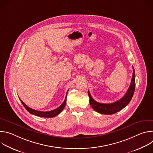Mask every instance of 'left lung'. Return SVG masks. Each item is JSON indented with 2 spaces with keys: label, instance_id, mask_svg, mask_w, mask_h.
<instances>
[{
  "label": "left lung",
  "instance_id": "8db88e82",
  "mask_svg": "<svg viewBox=\"0 0 153 153\" xmlns=\"http://www.w3.org/2000/svg\"><path fill=\"white\" fill-rule=\"evenodd\" d=\"M133 73L130 86L125 96L120 100L111 103H101L95 101L91 97L90 93L88 91L90 97V103L94 110L103 114H113L124 108L131 100L135 90V71L133 67Z\"/></svg>",
  "mask_w": 153,
  "mask_h": 153
}]
</instances>
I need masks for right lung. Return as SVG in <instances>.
<instances>
[{"instance_id": "add662e5", "label": "right lung", "mask_w": 153, "mask_h": 153, "mask_svg": "<svg viewBox=\"0 0 153 153\" xmlns=\"http://www.w3.org/2000/svg\"><path fill=\"white\" fill-rule=\"evenodd\" d=\"M68 91H67V94H66V97H65V99L64 102L62 103V104L60 106H59L57 108L55 109V110H52V111H37V110H33V109L28 107L26 104H25V103L20 98H19V99L21 101L22 103L23 104V105L25 108L26 110L30 113H31V114H32L34 116H39V117H47V118L54 117L56 116L57 115H58L63 110V108H64L65 105H66L67 96Z\"/></svg>"}]
</instances>
